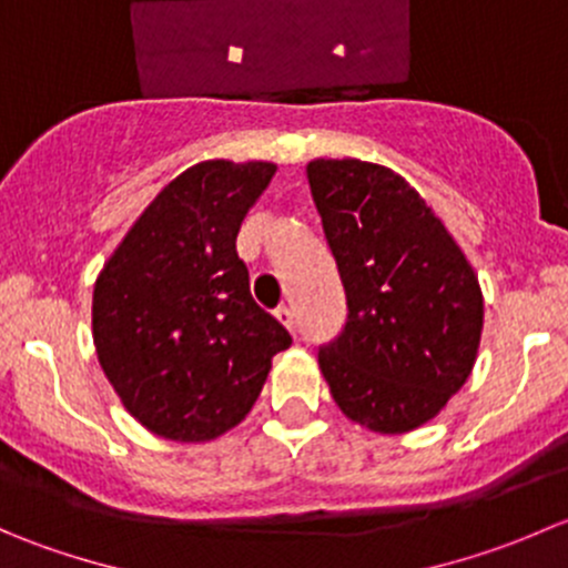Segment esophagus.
<instances>
[{
    "instance_id": "obj_1",
    "label": "esophagus",
    "mask_w": 568,
    "mask_h": 568,
    "mask_svg": "<svg viewBox=\"0 0 568 568\" xmlns=\"http://www.w3.org/2000/svg\"><path fill=\"white\" fill-rule=\"evenodd\" d=\"M274 316H277L280 321H283V324L288 326L291 332H296V313H294V307H288V305H280L277 311H274Z\"/></svg>"
}]
</instances>
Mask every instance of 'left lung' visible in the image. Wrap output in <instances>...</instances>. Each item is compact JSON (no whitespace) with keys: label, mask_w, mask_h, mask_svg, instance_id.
<instances>
[{"label":"left lung","mask_w":568,"mask_h":568,"mask_svg":"<svg viewBox=\"0 0 568 568\" xmlns=\"http://www.w3.org/2000/svg\"><path fill=\"white\" fill-rule=\"evenodd\" d=\"M346 291V321L318 346L335 404L371 432L432 420L467 382L484 326L478 277L426 200L359 159L307 164Z\"/></svg>","instance_id":"1"}]
</instances>
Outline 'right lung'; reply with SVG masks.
Instances as JSON below:
<instances>
[{"label":"right lung","mask_w":568,"mask_h":568,"mask_svg":"<svg viewBox=\"0 0 568 568\" xmlns=\"http://www.w3.org/2000/svg\"><path fill=\"white\" fill-rule=\"evenodd\" d=\"M268 162H200L159 192L101 272L93 335L125 409L164 439L220 437L252 409L291 335L250 294L236 236Z\"/></svg>","instance_id":"1"}]
</instances>
